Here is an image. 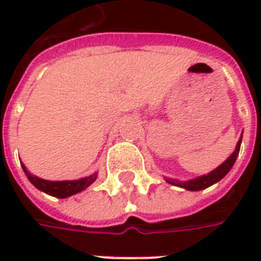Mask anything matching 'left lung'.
Returning a JSON list of instances; mask_svg holds the SVG:
<instances>
[{
  "label": "left lung",
  "instance_id": "1",
  "mask_svg": "<svg viewBox=\"0 0 261 261\" xmlns=\"http://www.w3.org/2000/svg\"><path fill=\"white\" fill-rule=\"evenodd\" d=\"M242 136H243V131H242ZM242 136L239 138V141L236 144V148L233 152L230 153V156L226 161H224L222 164L219 165L218 168H215L214 170H211L207 175L198 176V177H194V179H190V180H176V179H170V177H165V180L168 181L169 185H173V186L181 187V189H186V190H190V192H198V190H204L207 187L213 186L217 181H219L221 179H224L225 176L228 175V172L232 169V166L235 164L236 158L239 155V149H241V142H242Z\"/></svg>",
  "mask_w": 261,
  "mask_h": 261
}]
</instances>
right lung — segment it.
<instances>
[{
	"instance_id": "add662e5",
	"label": "right lung",
	"mask_w": 261,
	"mask_h": 261,
	"mask_svg": "<svg viewBox=\"0 0 261 261\" xmlns=\"http://www.w3.org/2000/svg\"><path fill=\"white\" fill-rule=\"evenodd\" d=\"M20 165H22V169L33 186L39 189L40 192L46 193L48 196L57 197V198H67V197L74 196L76 193L85 190L86 187L91 186L97 177V173H93V175L86 176V177H82L78 180H44V179L32 175L23 164Z\"/></svg>"
}]
</instances>
